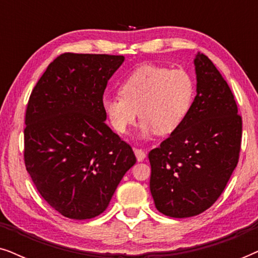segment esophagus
I'll use <instances>...</instances> for the list:
<instances>
[{
  "mask_svg": "<svg viewBox=\"0 0 258 258\" xmlns=\"http://www.w3.org/2000/svg\"><path fill=\"white\" fill-rule=\"evenodd\" d=\"M135 151V156L137 158V161H143L144 158H146V153H144V150L142 149H139V148H136V149H134Z\"/></svg>",
  "mask_w": 258,
  "mask_h": 258,
  "instance_id": "obj_1",
  "label": "esophagus"
}]
</instances>
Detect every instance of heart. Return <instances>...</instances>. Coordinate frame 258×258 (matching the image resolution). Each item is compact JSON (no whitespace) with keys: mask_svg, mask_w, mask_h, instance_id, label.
Wrapping results in <instances>:
<instances>
[{"mask_svg":"<svg viewBox=\"0 0 258 258\" xmlns=\"http://www.w3.org/2000/svg\"><path fill=\"white\" fill-rule=\"evenodd\" d=\"M119 96L105 97L102 107L111 128L126 134L142 118L141 135H168L184 121L191 107L195 84L184 69L143 64L133 70L118 88Z\"/></svg>","mask_w":258,"mask_h":258,"instance_id":"b5f03b06","label":"heart"}]
</instances>
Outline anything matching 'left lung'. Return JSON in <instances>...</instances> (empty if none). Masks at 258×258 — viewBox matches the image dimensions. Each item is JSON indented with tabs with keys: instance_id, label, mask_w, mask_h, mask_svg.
Listing matches in <instances>:
<instances>
[{
	"instance_id": "8db88e82",
	"label": "left lung",
	"mask_w": 258,
	"mask_h": 258,
	"mask_svg": "<svg viewBox=\"0 0 258 258\" xmlns=\"http://www.w3.org/2000/svg\"><path fill=\"white\" fill-rule=\"evenodd\" d=\"M197 95L181 125L149 153L155 207L191 217L216 202L238 163L242 117L229 88L208 56L195 58Z\"/></svg>"
}]
</instances>
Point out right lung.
Returning a JSON list of instances; mask_svg holds the SVG:
<instances>
[{
  "instance_id": "add662e5",
  "label": "right lung",
  "mask_w": 258,
  "mask_h": 258,
  "mask_svg": "<svg viewBox=\"0 0 258 258\" xmlns=\"http://www.w3.org/2000/svg\"><path fill=\"white\" fill-rule=\"evenodd\" d=\"M121 55L56 57L31 91L26 111L24 164L37 191L63 216L103 213L135 154L105 124L102 107Z\"/></svg>"
}]
</instances>
